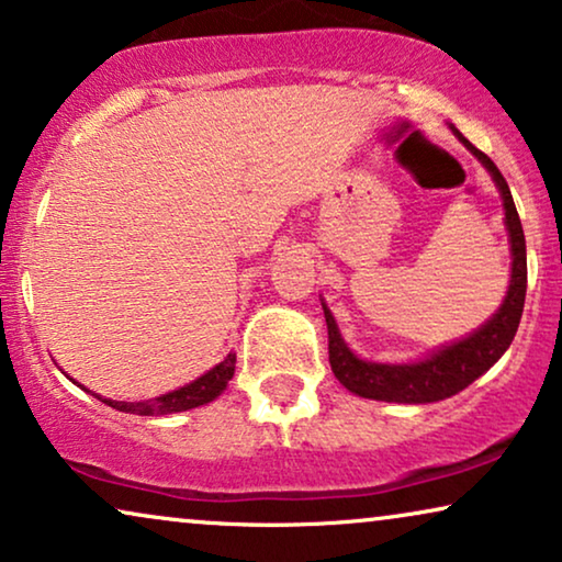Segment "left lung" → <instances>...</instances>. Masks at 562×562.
<instances>
[{
    "label": "left lung",
    "mask_w": 562,
    "mask_h": 562,
    "mask_svg": "<svg viewBox=\"0 0 562 562\" xmlns=\"http://www.w3.org/2000/svg\"><path fill=\"white\" fill-rule=\"evenodd\" d=\"M460 140L483 166L494 176L498 191L504 199L506 212V229H509L512 240V283L506 291V299L494 317H491L481 329H475L471 337L460 340L448 348L437 350L432 358L422 360V363L409 366H383V363H368L360 360L348 350L342 342L340 329H337L333 314L325 304V322H327V337H329V366L337 381L352 394L366 398H379V402H398V404H429L448 398L458 391L486 373L498 358L509 348L514 335H517L521 310H525V294H527V245H525V229H521L517 206H514L509 183L498 171L494 160L486 153H481L473 143H468L463 135L458 133Z\"/></svg>",
    "instance_id": "obj_1"
}]
</instances>
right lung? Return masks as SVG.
I'll use <instances>...</instances> for the list:
<instances>
[{
    "mask_svg": "<svg viewBox=\"0 0 562 562\" xmlns=\"http://www.w3.org/2000/svg\"><path fill=\"white\" fill-rule=\"evenodd\" d=\"M235 373V352L222 360L220 366H214L212 371H206L202 379L187 383L183 389H176L171 394H164L158 398H150V402H112V398H102L106 406L112 409L125 412V414H173V412H187L194 409V406H202L212 398H217L222 391L227 389L229 379Z\"/></svg>",
    "mask_w": 562,
    "mask_h": 562,
    "instance_id": "right-lung-1",
    "label": "right lung"
}]
</instances>
